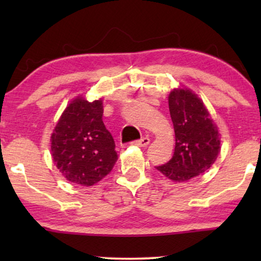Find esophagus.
Masks as SVG:
<instances>
[{
  "instance_id": "esophagus-1",
  "label": "esophagus",
  "mask_w": 261,
  "mask_h": 261,
  "mask_svg": "<svg viewBox=\"0 0 261 261\" xmlns=\"http://www.w3.org/2000/svg\"><path fill=\"white\" fill-rule=\"evenodd\" d=\"M149 141H151V140H149L148 138H142V139H140V140L134 141L133 144H134V145H137V146H139V147H146V146H148Z\"/></svg>"
}]
</instances>
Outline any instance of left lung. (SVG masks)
I'll return each instance as SVG.
<instances>
[{"label": "left lung", "mask_w": 261, "mask_h": 261, "mask_svg": "<svg viewBox=\"0 0 261 261\" xmlns=\"http://www.w3.org/2000/svg\"><path fill=\"white\" fill-rule=\"evenodd\" d=\"M176 146L172 158L155 169L173 181L204 173L219 155L220 133L201 98L189 89H174L169 96Z\"/></svg>", "instance_id": "8db88e82"}]
</instances>
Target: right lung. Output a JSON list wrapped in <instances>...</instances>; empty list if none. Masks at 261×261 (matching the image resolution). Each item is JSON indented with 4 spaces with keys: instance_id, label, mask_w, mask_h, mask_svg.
Masks as SVG:
<instances>
[{
    "instance_id": "right-lung-1",
    "label": "right lung",
    "mask_w": 261,
    "mask_h": 261,
    "mask_svg": "<svg viewBox=\"0 0 261 261\" xmlns=\"http://www.w3.org/2000/svg\"><path fill=\"white\" fill-rule=\"evenodd\" d=\"M102 99L74 98L51 137L53 163L71 183L91 187L113 170L115 141L102 120Z\"/></svg>"
}]
</instances>
